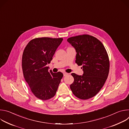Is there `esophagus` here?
<instances>
[{"instance_id":"1","label":"esophagus","mask_w":129,"mask_h":129,"mask_svg":"<svg viewBox=\"0 0 129 129\" xmlns=\"http://www.w3.org/2000/svg\"><path fill=\"white\" fill-rule=\"evenodd\" d=\"M68 74V73H66V72H64V73H63V76H67Z\"/></svg>"}]
</instances>
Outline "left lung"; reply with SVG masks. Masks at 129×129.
Returning <instances> with one entry per match:
<instances>
[{
  "mask_svg": "<svg viewBox=\"0 0 129 129\" xmlns=\"http://www.w3.org/2000/svg\"><path fill=\"white\" fill-rule=\"evenodd\" d=\"M67 41L77 52L76 63L82 65V76L72 73L74 82L70 86L76 96L87 100L94 96L104 86L109 72L106 50L97 38L88 35L72 37Z\"/></svg>",
  "mask_w": 129,
  "mask_h": 129,
  "instance_id": "obj_1",
  "label": "left lung"
}]
</instances>
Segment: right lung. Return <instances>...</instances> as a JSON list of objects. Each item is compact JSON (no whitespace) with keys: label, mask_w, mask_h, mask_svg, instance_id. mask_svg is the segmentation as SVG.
<instances>
[{"label":"right lung","mask_w":129,"mask_h":129,"mask_svg":"<svg viewBox=\"0 0 129 129\" xmlns=\"http://www.w3.org/2000/svg\"><path fill=\"white\" fill-rule=\"evenodd\" d=\"M62 38H36L25 47L22 59L23 76L32 93L41 100H47L56 94L63 75L53 73L46 65L52 57Z\"/></svg>","instance_id":"obj_1"}]
</instances>
